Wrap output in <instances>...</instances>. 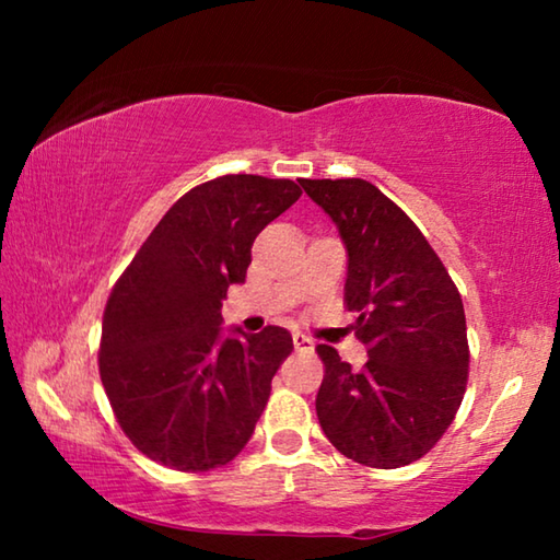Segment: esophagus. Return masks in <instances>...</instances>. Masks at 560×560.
<instances>
[{
    "instance_id": "obj_1",
    "label": "esophagus",
    "mask_w": 560,
    "mask_h": 560,
    "mask_svg": "<svg viewBox=\"0 0 560 560\" xmlns=\"http://www.w3.org/2000/svg\"><path fill=\"white\" fill-rule=\"evenodd\" d=\"M293 348L296 350H314V340L303 334H293Z\"/></svg>"
}]
</instances>
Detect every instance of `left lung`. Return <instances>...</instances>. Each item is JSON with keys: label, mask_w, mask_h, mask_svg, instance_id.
Wrapping results in <instances>:
<instances>
[{"label": "left lung", "mask_w": 560, "mask_h": 560, "mask_svg": "<svg viewBox=\"0 0 560 560\" xmlns=\"http://www.w3.org/2000/svg\"><path fill=\"white\" fill-rule=\"evenodd\" d=\"M348 252L346 303L368 346L363 371L336 348L316 395L320 430L348 459L405 467L450 428L467 390V318L438 254L400 207L360 177L299 179Z\"/></svg>", "instance_id": "left-lung-1"}]
</instances>
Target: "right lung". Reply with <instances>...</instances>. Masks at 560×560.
<instances>
[{
  "instance_id": "1",
  "label": "right lung",
  "mask_w": 560,
  "mask_h": 560,
  "mask_svg": "<svg viewBox=\"0 0 560 560\" xmlns=\"http://www.w3.org/2000/svg\"><path fill=\"white\" fill-rule=\"evenodd\" d=\"M301 197L291 179L222 175L170 207L110 291L98 371L122 432L163 467L207 471L244 450L271 377L293 350L287 328H222L252 244Z\"/></svg>"
}]
</instances>
